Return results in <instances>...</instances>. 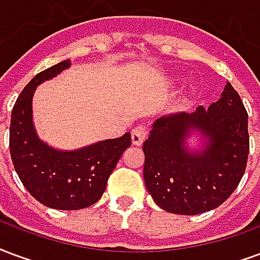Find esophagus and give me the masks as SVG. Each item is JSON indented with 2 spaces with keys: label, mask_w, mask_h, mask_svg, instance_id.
Listing matches in <instances>:
<instances>
[{
  "label": "esophagus",
  "mask_w": 260,
  "mask_h": 260,
  "mask_svg": "<svg viewBox=\"0 0 260 260\" xmlns=\"http://www.w3.org/2000/svg\"><path fill=\"white\" fill-rule=\"evenodd\" d=\"M147 137V132L144 126H137L132 130V143L136 147H140L144 143V140Z\"/></svg>",
  "instance_id": "34e87169"
}]
</instances>
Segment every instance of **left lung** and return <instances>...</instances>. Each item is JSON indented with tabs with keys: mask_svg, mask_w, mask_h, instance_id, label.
I'll return each mask as SVG.
<instances>
[{
	"mask_svg": "<svg viewBox=\"0 0 260 260\" xmlns=\"http://www.w3.org/2000/svg\"><path fill=\"white\" fill-rule=\"evenodd\" d=\"M143 149L145 187L159 208L176 215L215 209L247 168L248 115L238 92L227 81L208 109L155 120Z\"/></svg>",
	"mask_w": 260,
	"mask_h": 260,
	"instance_id": "1",
	"label": "left lung"
}]
</instances>
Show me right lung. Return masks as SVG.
I'll return each instance as SVG.
<instances>
[{
	"label": "right lung",
	"instance_id": "obj_1",
	"mask_svg": "<svg viewBox=\"0 0 260 260\" xmlns=\"http://www.w3.org/2000/svg\"><path fill=\"white\" fill-rule=\"evenodd\" d=\"M70 66L72 60H62L34 76L13 105L9 128L11 158L24 188L40 204L60 210L95 204L120 156L132 145L128 132L77 149L55 148L40 137L33 120L36 88Z\"/></svg>",
	"mask_w": 260,
	"mask_h": 260
}]
</instances>
